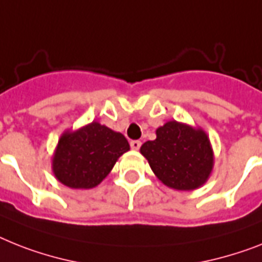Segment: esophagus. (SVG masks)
Segmentation results:
<instances>
[{"label":"esophagus","instance_id":"34e87169","mask_svg":"<svg viewBox=\"0 0 262 262\" xmlns=\"http://www.w3.org/2000/svg\"><path fill=\"white\" fill-rule=\"evenodd\" d=\"M129 146H131L133 150H139L140 146H142V142H140V140H131V142H129Z\"/></svg>","mask_w":262,"mask_h":262}]
</instances>
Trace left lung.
<instances>
[{
  "instance_id": "8db88e82",
  "label": "left lung",
  "mask_w": 262,
  "mask_h": 262,
  "mask_svg": "<svg viewBox=\"0 0 262 262\" xmlns=\"http://www.w3.org/2000/svg\"><path fill=\"white\" fill-rule=\"evenodd\" d=\"M140 152L158 179L175 190H195L206 182L214 165L213 148L202 128L171 120L157 129V139Z\"/></svg>"
}]
</instances>
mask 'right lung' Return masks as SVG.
I'll use <instances>...</instances> for the list:
<instances>
[{
    "label": "right lung",
    "instance_id": "obj_1",
    "mask_svg": "<svg viewBox=\"0 0 262 262\" xmlns=\"http://www.w3.org/2000/svg\"><path fill=\"white\" fill-rule=\"evenodd\" d=\"M129 150L124 135L92 122L58 139L52 170L71 189H92L110 174L119 157Z\"/></svg>",
    "mask_w": 262,
    "mask_h": 262
}]
</instances>
